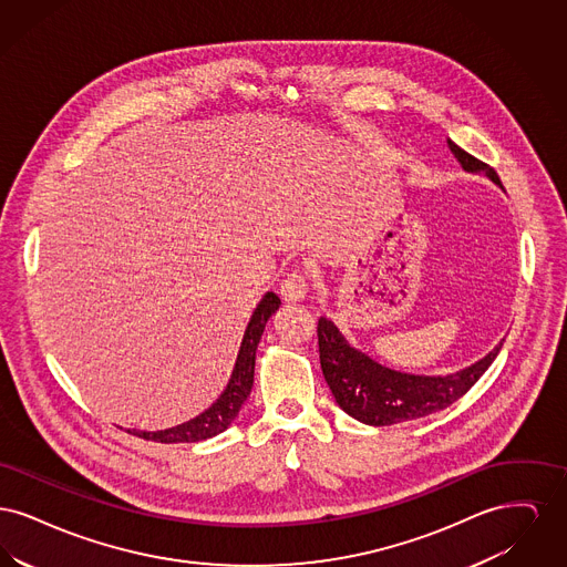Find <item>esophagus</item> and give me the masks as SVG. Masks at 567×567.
I'll return each mask as SVG.
<instances>
[{
  "label": "esophagus",
  "mask_w": 567,
  "mask_h": 567,
  "mask_svg": "<svg viewBox=\"0 0 567 567\" xmlns=\"http://www.w3.org/2000/svg\"><path fill=\"white\" fill-rule=\"evenodd\" d=\"M306 293H308V271H289L280 285V296L287 301H299L306 297Z\"/></svg>",
  "instance_id": "1"
}]
</instances>
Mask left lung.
I'll list each match as a JSON object with an SVG mask.
<instances>
[{
  "instance_id": "8db88e82",
  "label": "left lung",
  "mask_w": 567,
  "mask_h": 567,
  "mask_svg": "<svg viewBox=\"0 0 567 567\" xmlns=\"http://www.w3.org/2000/svg\"><path fill=\"white\" fill-rule=\"evenodd\" d=\"M449 146L465 169H486V174L499 183L495 169H488L485 162L465 153L451 140ZM317 333L321 370L336 402L352 419L374 427L430 416L449 408L478 382L502 349V344L495 347L485 359L451 377H414L389 370L368 354L354 351L338 327L324 317L319 319Z\"/></svg>"
}]
</instances>
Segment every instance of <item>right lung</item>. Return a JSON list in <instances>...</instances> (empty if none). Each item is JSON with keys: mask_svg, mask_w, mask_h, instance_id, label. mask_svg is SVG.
Returning <instances> with one entry per match:
<instances>
[{"mask_svg": "<svg viewBox=\"0 0 567 567\" xmlns=\"http://www.w3.org/2000/svg\"><path fill=\"white\" fill-rule=\"evenodd\" d=\"M280 299L276 293H266L259 301L257 310L250 317V323L246 327L243 338V347L238 352V361L234 368V374L229 378L227 389L220 393V398L210 405L206 412L195 416L189 423L165 430V432H127L134 433L137 437L162 442V444H176V442H199L206 437H213L216 433L225 432L231 421L238 416L243 408L255 377V352L261 340V333L271 315L278 310Z\"/></svg>", "mask_w": 567, "mask_h": 567, "instance_id": "1", "label": "right lung"}]
</instances>
